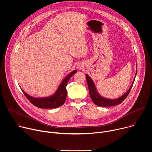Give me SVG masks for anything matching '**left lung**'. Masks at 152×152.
I'll list each match as a JSON object with an SVG mask.
<instances>
[{"mask_svg": "<svg viewBox=\"0 0 152 152\" xmlns=\"http://www.w3.org/2000/svg\"><path fill=\"white\" fill-rule=\"evenodd\" d=\"M136 75H137V73H136ZM86 80H87L89 93H90V96L91 100H93V102H94V103L95 104H96L99 106H103V107L113 106H115V105L120 104L129 95V94L130 91H131V90L132 87V86H133L134 80H135V79H134L132 85L131 86V87H130L129 90L124 95H123L121 97H120L117 99L111 100V99L103 98L102 96H100L97 92L94 82H93V80H91L90 77L88 75H86Z\"/></svg>", "mask_w": 152, "mask_h": 152, "instance_id": "obj_1", "label": "left lung"}]
</instances>
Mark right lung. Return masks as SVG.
<instances>
[{"label":"right lung","instance_id":"add662e5","mask_svg":"<svg viewBox=\"0 0 152 152\" xmlns=\"http://www.w3.org/2000/svg\"><path fill=\"white\" fill-rule=\"evenodd\" d=\"M76 72L77 71L75 70L70 73L62 80L56 93L53 96L47 98H34L28 95L25 92L23 91V90H22L23 93H24L28 100L34 106L39 108H42V109H52V108H56L62 105L65 101H66L67 97L66 86L67 83L70 77Z\"/></svg>","mask_w":152,"mask_h":152}]
</instances>
